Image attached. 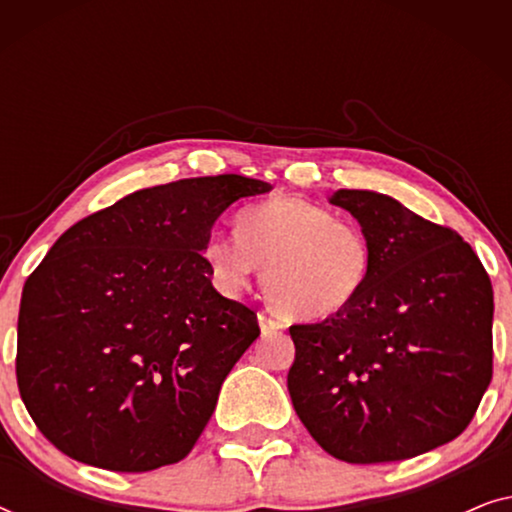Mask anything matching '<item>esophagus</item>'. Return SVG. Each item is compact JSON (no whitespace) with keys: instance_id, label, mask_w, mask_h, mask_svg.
I'll use <instances>...</instances> for the list:
<instances>
[{"instance_id":"obj_1","label":"esophagus","mask_w":512,"mask_h":512,"mask_svg":"<svg viewBox=\"0 0 512 512\" xmlns=\"http://www.w3.org/2000/svg\"><path fill=\"white\" fill-rule=\"evenodd\" d=\"M258 326H261L263 335L277 333V331H282V328H284L282 321H279L277 317H272L270 312H258Z\"/></svg>"}]
</instances>
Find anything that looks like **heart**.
<instances>
[{"instance_id": "1", "label": "heart", "mask_w": 512, "mask_h": 512, "mask_svg": "<svg viewBox=\"0 0 512 512\" xmlns=\"http://www.w3.org/2000/svg\"><path fill=\"white\" fill-rule=\"evenodd\" d=\"M202 256L216 289L235 296L263 268L268 296L298 319L347 310L366 289L373 247L356 223L300 198H272L237 216V235L216 230Z\"/></svg>"}]
</instances>
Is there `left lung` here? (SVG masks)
Listing matches in <instances>:
<instances>
[{
  "label": "left lung",
  "instance_id": "obj_1",
  "mask_svg": "<svg viewBox=\"0 0 512 512\" xmlns=\"http://www.w3.org/2000/svg\"><path fill=\"white\" fill-rule=\"evenodd\" d=\"M328 202L359 221L373 272L347 310L289 328L293 408L347 464L436 450L466 429L492 382V282L459 233L391 195L340 188Z\"/></svg>",
  "mask_w": 512,
  "mask_h": 512
}]
</instances>
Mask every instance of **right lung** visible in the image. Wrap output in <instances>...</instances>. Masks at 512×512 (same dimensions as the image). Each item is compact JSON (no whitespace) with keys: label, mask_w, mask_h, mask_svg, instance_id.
Returning a JSON list of instances; mask_svg holds the SVG:
<instances>
[{"label":"right lung","mask_w":512,"mask_h":512,"mask_svg":"<svg viewBox=\"0 0 512 512\" xmlns=\"http://www.w3.org/2000/svg\"><path fill=\"white\" fill-rule=\"evenodd\" d=\"M242 174L142 188L74 223L27 277L18 389L39 431L83 464L144 473L193 450L221 384L258 338L202 256Z\"/></svg>","instance_id":"right-lung-1"}]
</instances>
